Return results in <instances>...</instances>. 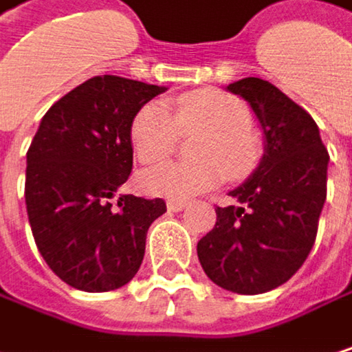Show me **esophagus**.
Masks as SVG:
<instances>
[{
	"instance_id": "1",
	"label": "esophagus",
	"mask_w": 352,
	"mask_h": 352,
	"mask_svg": "<svg viewBox=\"0 0 352 352\" xmlns=\"http://www.w3.org/2000/svg\"><path fill=\"white\" fill-rule=\"evenodd\" d=\"M186 206H188L186 202H177V200H168V202H166V208H168V212H182Z\"/></svg>"
}]
</instances>
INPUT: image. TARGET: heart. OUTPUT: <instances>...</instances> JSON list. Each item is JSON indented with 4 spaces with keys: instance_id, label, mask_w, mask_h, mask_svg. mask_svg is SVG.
I'll return each mask as SVG.
<instances>
[{
    "instance_id": "obj_1",
    "label": "heart",
    "mask_w": 352,
    "mask_h": 352,
    "mask_svg": "<svg viewBox=\"0 0 352 352\" xmlns=\"http://www.w3.org/2000/svg\"><path fill=\"white\" fill-rule=\"evenodd\" d=\"M204 131L194 154L200 162L162 164L142 173V190L166 200H190L223 184L245 179L260 162V142L248 104L221 90H194L168 109L144 104L129 123V142L142 164H160L177 148L179 133Z\"/></svg>"
}]
</instances>
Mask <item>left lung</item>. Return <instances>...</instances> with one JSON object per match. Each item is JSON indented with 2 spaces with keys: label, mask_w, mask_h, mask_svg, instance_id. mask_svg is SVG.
Instances as JSON below:
<instances>
[{
  "label": "left lung",
  "mask_w": 352,
  "mask_h": 352,
  "mask_svg": "<svg viewBox=\"0 0 352 352\" xmlns=\"http://www.w3.org/2000/svg\"><path fill=\"white\" fill-rule=\"evenodd\" d=\"M254 109L266 138L252 177L217 206V225L198 241L206 276L233 293L258 295L285 285L307 260L326 202L328 150L311 115L262 78L227 86Z\"/></svg>",
  "instance_id": "8db88e82"
}]
</instances>
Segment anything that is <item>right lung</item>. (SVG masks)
Returning <instances> with one entry per match:
<instances>
[{
    "label": "right lung",
    "instance_id": "obj_1",
    "mask_svg": "<svg viewBox=\"0 0 352 352\" xmlns=\"http://www.w3.org/2000/svg\"><path fill=\"white\" fill-rule=\"evenodd\" d=\"M164 86L94 76L41 119L26 152V212L47 266L69 287L107 293L144 260L146 233L166 212L160 198L117 196L133 166L129 123Z\"/></svg>",
    "mask_w": 352,
    "mask_h": 352
}]
</instances>
